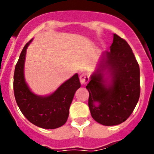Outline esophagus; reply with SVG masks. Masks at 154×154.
Segmentation results:
<instances>
[{
  "label": "esophagus",
  "mask_w": 154,
  "mask_h": 154,
  "mask_svg": "<svg viewBox=\"0 0 154 154\" xmlns=\"http://www.w3.org/2000/svg\"><path fill=\"white\" fill-rule=\"evenodd\" d=\"M79 79H80V82H81V83L82 84V85H85V84L89 82V77L87 73L84 72V73H82V74L80 75Z\"/></svg>",
  "instance_id": "34e87169"
}]
</instances>
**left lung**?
<instances>
[{"label":"left lung","mask_w":154,"mask_h":154,"mask_svg":"<svg viewBox=\"0 0 154 154\" xmlns=\"http://www.w3.org/2000/svg\"><path fill=\"white\" fill-rule=\"evenodd\" d=\"M92 117L104 126L129 118L138 103L140 67L127 42L113 34L110 51L102 54L86 85Z\"/></svg>","instance_id":"8db88e82"}]
</instances>
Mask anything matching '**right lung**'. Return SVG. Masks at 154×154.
<instances>
[{
	"label": "right lung",
	"mask_w": 154,
	"mask_h": 154,
	"mask_svg": "<svg viewBox=\"0 0 154 154\" xmlns=\"http://www.w3.org/2000/svg\"><path fill=\"white\" fill-rule=\"evenodd\" d=\"M32 40L24 45L16 64L14 74V97L23 115L31 123L43 129H56L66 123L70 105L81 84L76 73L50 95L38 96L31 92L24 79V68L27 48Z\"/></svg>",
	"instance_id": "1"
}]
</instances>
